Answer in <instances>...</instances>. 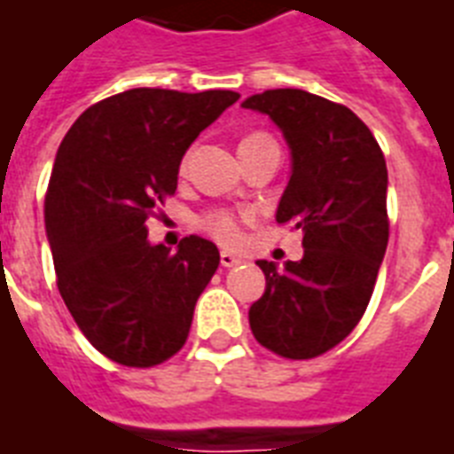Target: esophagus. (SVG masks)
I'll return each instance as SVG.
<instances>
[{
    "label": "esophagus",
    "mask_w": 454,
    "mask_h": 454,
    "mask_svg": "<svg viewBox=\"0 0 454 454\" xmlns=\"http://www.w3.org/2000/svg\"><path fill=\"white\" fill-rule=\"evenodd\" d=\"M220 265H223V267H237V265H241V258H237L234 253L223 251V253H220Z\"/></svg>",
    "instance_id": "1"
}]
</instances>
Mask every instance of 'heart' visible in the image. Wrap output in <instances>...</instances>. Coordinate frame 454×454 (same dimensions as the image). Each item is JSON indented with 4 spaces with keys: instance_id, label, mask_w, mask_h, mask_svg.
Returning <instances> with one entry per match:
<instances>
[{
    "instance_id": "1",
    "label": "heart",
    "mask_w": 454,
    "mask_h": 454,
    "mask_svg": "<svg viewBox=\"0 0 454 454\" xmlns=\"http://www.w3.org/2000/svg\"><path fill=\"white\" fill-rule=\"evenodd\" d=\"M262 135H253L248 137V139H244V142H251V139H260ZM203 230L208 231V234H213V237L220 241V244H237L239 241V220L231 213H227V210H215V213H210V215H206L201 220Z\"/></svg>"
}]
</instances>
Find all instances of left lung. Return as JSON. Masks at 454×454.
Here are the masks:
<instances>
[{"label":"left lung","instance_id":"8db88e82","mask_svg":"<svg viewBox=\"0 0 454 454\" xmlns=\"http://www.w3.org/2000/svg\"><path fill=\"white\" fill-rule=\"evenodd\" d=\"M275 122L291 151L277 223L303 231V258L258 260L265 294L248 322L260 346L308 360L346 339L367 310L388 246V170L350 108L305 90H267L241 104Z\"/></svg>","mask_w":454,"mask_h":454}]
</instances>
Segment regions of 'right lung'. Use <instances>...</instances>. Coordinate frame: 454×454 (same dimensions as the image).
I'll return each mask as SVG.
<instances>
[{"label":"right lung","mask_w":454,"mask_h":454,"mask_svg":"<svg viewBox=\"0 0 454 454\" xmlns=\"http://www.w3.org/2000/svg\"><path fill=\"white\" fill-rule=\"evenodd\" d=\"M239 99L137 87L84 111L56 151L44 230L66 308L99 353L153 367L184 346L220 251L184 237L151 244L146 217L175 194L194 139Z\"/></svg>","instance_id":"obj_1"}]
</instances>
